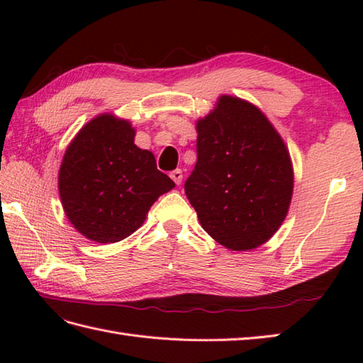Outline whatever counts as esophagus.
Masks as SVG:
<instances>
[{
    "instance_id": "34e87169",
    "label": "esophagus",
    "mask_w": 363,
    "mask_h": 363,
    "mask_svg": "<svg viewBox=\"0 0 363 363\" xmlns=\"http://www.w3.org/2000/svg\"><path fill=\"white\" fill-rule=\"evenodd\" d=\"M169 176H172V179L174 181V184H176V186H179V184L182 182V169H174V172H172V174H169Z\"/></svg>"
}]
</instances>
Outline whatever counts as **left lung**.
<instances>
[{
  "label": "left lung",
  "mask_w": 363,
  "mask_h": 363,
  "mask_svg": "<svg viewBox=\"0 0 363 363\" xmlns=\"http://www.w3.org/2000/svg\"><path fill=\"white\" fill-rule=\"evenodd\" d=\"M195 169L186 195L203 229L230 251L268 242L287 217L293 165L282 137L259 107L221 95L196 121Z\"/></svg>",
  "instance_id": "8db88e82"
}]
</instances>
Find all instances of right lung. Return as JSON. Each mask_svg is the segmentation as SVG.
I'll list each match as a JSON object with an SVG mask.
<instances>
[{
    "label": "right lung",
    "instance_id": "obj_1",
    "mask_svg": "<svg viewBox=\"0 0 363 363\" xmlns=\"http://www.w3.org/2000/svg\"><path fill=\"white\" fill-rule=\"evenodd\" d=\"M135 129L113 113L84 125L64 154L59 195L74 229L96 243H115L143 225L151 206L174 182L154 154L134 143Z\"/></svg>",
    "mask_w": 363,
    "mask_h": 363
}]
</instances>
